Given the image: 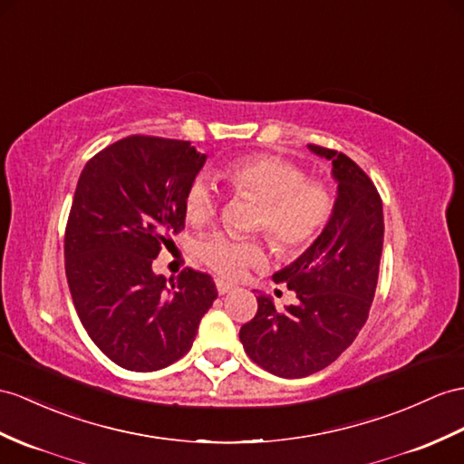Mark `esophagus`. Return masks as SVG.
<instances>
[{"label": "esophagus", "instance_id": "1", "mask_svg": "<svg viewBox=\"0 0 464 464\" xmlns=\"http://www.w3.org/2000/svg\"><path fill=\"white\" fill-rule=\"evenodd\" d=\"M214 284H217V291L220 293V295H224V293H228V291L234 289V285L228 284V281H224V279H217Z\"/></svg>", "mask_w": 464, "mask_h": 464}]
</instances>
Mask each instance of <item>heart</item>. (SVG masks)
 Returning a JSON list of instances; mask_svg holds the SVG:
<instances>
[{
    "label": "heart",
    "instance_id": "heart-1",
    "mask_svg": "<svg viewBox=\"0 0 464 464\" xmlns=\"http://www.w3.org/2000/svg\"><path fill=\"white\" fill-rule=\"evenodd\" d=\"M222 177L236 195L259 200L254 228L284 256H297L319 240L334 214L333 188L284 157L254 153L232 160L222 167ZM218 195L207 177L190 180L185 197V218L202 226L214 218ZM198 256L212 271L238 279L247 267L264 264L266 252L259 240L210 234L198 244Z\"/></svg>",
    "mask_w": 464,
    "mask_h": 464
}]
</instances>
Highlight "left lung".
I'll return each instance as SVG.
<instances>
[{
	"instance_id": "8db88e82",
	"label": "left lung",
	"mask_w": 464,
	"mask_h": 464,
	"mask_svg": "<svg viewBox=\"0 0 464 464\" xmlns=\"http://www.w3.org/2000/svg\"><path fill=\"white\" fill-rule=\"evenodd\" d=\"M309 150L333 163V220L307 252L274 276L297 293V303L279 311L257 295L256 317L240 329L246 354L281 378L311 376L354 343L374 301L383 244L382 198L372 179L344 153L314 143Z\"/></svg>"
}]
</instances>
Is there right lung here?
Segmentation results:
<instances>
[{
  "label": "right lung",
  "instance_id": "obj_1",
  "mask_svg": "<svg viewBox=\"0 0 464 464\" xmlns=\"http://www.w3.org/2000/svg\"><path fill=\"white\" fill-rule=\"evenodd\" d=\"M207 161L190 141L128 135L82 169L64 230L74 309L111 362L153 372L185 356L218 291L185 267L171 285L153 259L185 228L183 197Z\"/></svg>",
  "mask_w": 464,
  "mask_h": 464
}]
</instances>
